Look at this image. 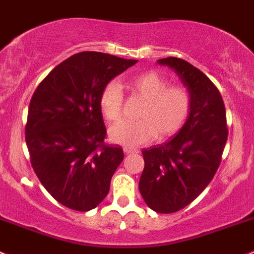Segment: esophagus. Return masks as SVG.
Returning a JSON list of instances; mask_svg holds the SVG:
<instances>
[{"mask_svg": "<svg viewBox=\"0 0 254 254\" xmlns=\"http://www.w3.org/2000/svg\"><path fill=\"white\" fill-rule=\"evenodd\" d=\"M124 151H125V154H127V155H129V154H137V153H139V150H138V149L130 148V146H125Z\"/></svg>", "mask_w": 254, "mask_h": 254, "instance_id": "1", "label": "esophagus"}]
</instances>
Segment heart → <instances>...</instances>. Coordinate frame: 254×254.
I'll list each match as a JSON object with an SVG mask.
<instances>
[{
  "label": "heart",
  "instance_id": "obj_1",
  "mask_svg": "<svg viewBox=\"0 0 254 254\" xmlns=\"http://www.w3.org/2000/svg\"><path fill=\"white\" fill-rule=\"evenodd\" d=\"M169 80L156 72L133 75L125 87L133 95L143 99L135 121H122L110 130L114 143L138 146L150 140L174 137L185 127L192 112V94L184 85H169ZM101 114L115 122L121 119L124 94L117 83L110 82L101 90L99 99Z\"/></svg>",
  "mask_w": 254,
  "mask_h": 254
}]
</instances>
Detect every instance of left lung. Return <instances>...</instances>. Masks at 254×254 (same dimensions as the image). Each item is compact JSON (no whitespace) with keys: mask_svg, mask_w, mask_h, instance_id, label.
I'll list each match as a JSON object with an SVG mask.
<instances>
[{"mask_svg":"<svg viewBox=\"0 0 254 254\" xmlns=\"http://www.w3.org/2000/svg\"><path fill=\"white\" fill-rule=\"evenodd\" d=\"M159 64L172 68L192 94V112L170 142L142 151L144 170L139 192L156 213L179 211L210 184L221 163L229 130L220 91L187 61L167 57Z\"/></svg>","mask_w":254,"mask_h":254,"instance_id":"obj_1","label":"left lung"}]
</instances>
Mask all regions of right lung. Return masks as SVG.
<instances>
[{
    "instance_id": "1",
    "label": "right lung",
    "mask_w": 254,
    "mask_h": 254,
    "mask_svg": "<svg viewBox=\"0 0 254 254\" xmlns=\"http://www.w3.org/2000/svg\"><path fill=\"white\" fill-rule=\"evenodd\" d=\"M135 64L103 52H79L55 67L31 96L25 126L31 166L45 190L67 208L91 210L108 195L124 150L105 143L99 99L112 78Z\"/></svg>"
}]
</instances>
